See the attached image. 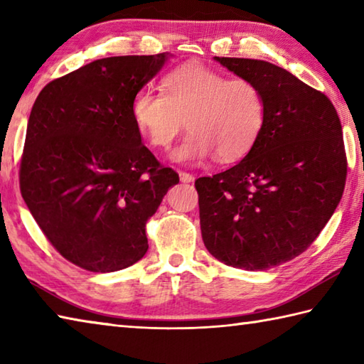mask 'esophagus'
<instances>
[{
  "label": "esophagus",
  "instance_id": "34e87169",
  "mask_svg": "<svg viewBox=\"0 0 364 364\" xmlns=\"http://www.w3.org/2000/svg\"><path fill=\"white\" fill-rule=\"evenodd\" d=\"M180 180H181L183 183H192V181H194V176H192V175L188 173V172H180Z\"/></svg>",
  "mask_w": 364,
  "mask_h": 364
}]
</instances>
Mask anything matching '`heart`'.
<instances>
[{
    "label": "heart",
    "instance_id": "1",
    "mask_svg": "<svg viewBox=\"0 0 364 364\" xmlns=\"http://www.w3.org/2000/svg\"><path fill=\"white\" fill-rule=\"evenodd\" d=\"M161 90H139L131 101L135 127L153 148L166 149L188 119L191 132L173 151L180 162H200L216 153L229 162L254 146L267 123V99L247 77L191 63L162 77Z\"/></svg>",
    "mask_w": 364,
    "mask_h": 364
}]
</instances>
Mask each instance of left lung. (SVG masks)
<instances>
[{
	"label": "left lung",
	"instance_id": "8db88e82",
	"mask_svg": "<svg viewBox=\"0 0 364 364\" xmlns=\"http://www.w3.org/2000/svg\"><path fill=\"white\" fill-rule=\"evenodd\" d=\"M216 60L262 88L267 123L237 166L196 180L202 238L225 265L263 272L303 254L336 210L347 178L343 126L330 99L289 70Z\"/></svg>",
	"mask_w": 364,
	"mask_h": 364
}]
</instances>
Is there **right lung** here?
<instances>
[{"instance_id": "add662e5", "label": "right lung", "mask_w": 364, "mask_h": 364, "mask_svg": "<svg viewBox=\"0 0 364 364\" xmlns=\"http://www.w3.org/2000/svg\"><path fill=\"white\" fill-rule=\"evenodd\" d=\"M168 53L96 60L47 83L28 119L20 192L56 251L92 273L118 272L148 251L145 227L180 181L141 145L135 92Z\"/></svg>"}]
</instances>
